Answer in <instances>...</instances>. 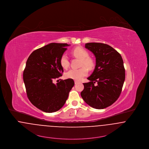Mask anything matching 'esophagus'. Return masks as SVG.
<instances>
[{"instance_id": "obj_1", "label": "esophagus", "mask_w": 149, "mask_h": 149, "mask_svg": "<svg viewBox=\"0 0 149 149\" xmlns=\"http://www.w3.org/2000/svg\"><path fill=\"white\" fill-rule=\"evenodd\" d=\"M79 83V82L77 81H74V84H78Z\"/></svg>"}]
</instances>
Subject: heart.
<instances>
[{
	"instance_id": "obj_1",
	"label": "heart",
	"mask_w": 149,
	"mask_h": 149,
	"mask_svg": "<svg viewBox=\"0 0 149 149\" xmlns=\"http://www.w3.org/2000/svg\"><path fill=\"white\" fill-rule=\"evenodd\" d=\"M72 54L76 57L81 60L79 69H71L65 73V76L67 79H73L76 81H80L88 73L87 68L92 69L94 67L93 60L89 57L88 52L84 48L77 47L72 51ZM60 64L64 69H67L69 65V61L67 54H64L60 58Z\"/></svg>"
}]
</instances>
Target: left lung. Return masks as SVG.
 <instances>
[{"label": "left lung", "instance_id": "left-lung-1", "mask_svg": "<svg viewBox=\"0 0 149 149\" xmlns=\"http://www.w3.org/2000/svg\"><path fill=\"white\" fill-rule=\"evenodd\" d=\"M85 45L95 55V67L88 78L90 81L83 84L84 89L81 92V97L93 108H106L116 102L122 91L125 79L122 57L106 44L89 42Z\"/></svg>", "mask_w": 149, "mask_h": 149}]
</instances>
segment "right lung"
Wrapping results in <instances>:
<instances>
[{"label": "right lung", "instance_id": "obj_1", "mask_svg": "<svg viewBox=\"0 0 149 149\" xmlns=\"http://www.w3.org/2000/svg\"><path fill=\"white\" fill-rule=\"evenodd\" d=\"M67 43H50L34 51L27 59L23 81L30 102L46 113L55 112L65 104L74 85L73 79L53 81L64 72L60 58L67 49Z\"/></svg>", "mask_w": 149, "mask_h": 149}]
</instances>
